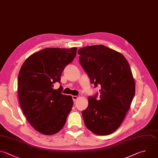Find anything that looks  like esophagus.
I'll return each instance as SVG.
<instances>
[{
	"label": "esophagus",
	"instance_id": "esophagus-1",
	"mask_svg": "<svg viewBox=\"0 0 158 158\" xmlns=\"http://www.w3.org/2000/svg\"><path fill=\"white\" fill-rule=\"evenodd\" d=\"M78 98H79V96H72V99H73V101H76L77 100V99H78Z\"/></svg>",
	"mask_w": 158,
	"mask_h": 158
}]
</instances>
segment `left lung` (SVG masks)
Listing matches in <instances>:
<instances>
[{
	"instance_id": "left-lung-1",
	"label": "left lung",
	"mask_w": 158,
	"mask_h": 158,
	"mask_svg": "<svg viewBox=\"0 0 158 158\" xmlns=\"http://www.w3.org/2000/svg\"><path fill=\"white\" fill-rule=\"evenodd\" d=\"M78 54L91 83L101 88L99 99L97 94L88 98V106L82 111L85 124L96 135H110L123 122L135 96L130 65L121 53L103 45L82 48Z\"/></svg>"
}]
</instances>
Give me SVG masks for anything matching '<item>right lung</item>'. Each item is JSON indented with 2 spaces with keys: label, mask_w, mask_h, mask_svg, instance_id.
Segmentation results:
<instances>
[{
  "label": "right lung",
  "mask_w": 158,
  "mask_h": 158,
  "mask_svg": "<svg viewBox=\"0 0 158 158\" xmlns=\"http://www.w3.org/2000/svg\"><path fill=\"white\" fill-rule=\"evenodd\" d=\"M77 48H46L29 56L18 77L21 108L29 123L38 132L51 135L65 125L72 110V97L62 94L60 83L62 71L76 57Z\"/></svg>",
  "instance_id": "add662e5"
}]
</instances>
